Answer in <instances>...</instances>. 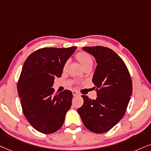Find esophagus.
<instances>
[{
	"mask_svg": "<svg viewBox=\"0 0 151 151\" xmlns=\"http://www.w3.org/2000/svg\"><path fill=\"white\" fill-rule=\"evenodd\" d=\"M72 93H73V95L74 96H78V95H79L78 92H76V91H75V90L72 91Z\"/></svg>",
	"mask_w": 151,
	"mask_h": 151,
	"instance_id": "obj_1",
	"label": "esophagus"
}]
</instances>
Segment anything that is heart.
<instances>
[{
	"label": "heart",
	"mask_w": 151,
	"mask_h": 151,
	"mask_svg": "<svg viewBox=\"0 0 151 151\" xmlns=\"http://www.w3.org/2000/svg\"><path fill=\"white\" fill-rule=\"evenodd\" d=\"M76 59L83 69L88 68V67H92L93 64V59L92 56L86 52L81 51L78 52L76 55ZM68 64V62L66 61L64 65V70L66 69Z\"/></svg>",
	"instance_id": "obj_1"
}]
</instances>
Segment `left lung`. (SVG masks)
Instances as JSON below:
<instances>
[{"mask_svg":"<svg viewBox=\"0 0 151 151\" xmlns=\"http://www.w3.org/2000/svg\"><path fill=\"white\" fill-rule=\"evenodd\" d=\"M83 50L93 55L97 63L92 78L97 97L90 99L82 95L84 103L77 111L87 129L102 134L124 116L132 94V82L123 60L113 50L102 46Z\"/></svg>","mask_w":151,"mask_h":151,"instance_id":"obj_1","label":"left lung"}]
</instances>
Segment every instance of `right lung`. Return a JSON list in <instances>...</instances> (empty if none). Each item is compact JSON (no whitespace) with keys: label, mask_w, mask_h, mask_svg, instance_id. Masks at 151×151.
Here are the masks:
<instances>
[{"label":"right lung","mask_w":151,"mask_h":151,"mask_svg":"<svg viewBox=\"0 0 151 151\" xmlns=\"http://www.w3.org/2000/svg\"><path fill=\"white\" fill-rule=\"evenodd\" d=\"M76 48H41L31 53L23 65L17 83L19 97L26 118L40 132L52 134L60 129L71 106L72 92L66 90L54 94L52 87Z\"/></svg>","instance_id":"right-lung-1"}]
</instances>
